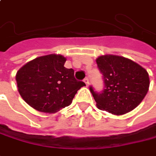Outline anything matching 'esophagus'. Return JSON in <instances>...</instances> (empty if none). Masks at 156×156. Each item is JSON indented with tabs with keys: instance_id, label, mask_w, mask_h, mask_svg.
<instances>
[{
	"instance_id": "obj_1",
	"label": "esophagus",
	"mask_w": 156,
	"mask_h": 156,
	"mask_svg": "<svg viewBox=\"0 0 156 156\" xmlns=\"http://www.w3.org/2000/svg\"><path fill=\"white\" fill-rule=\"evenodd\" d=\"M83 81H84L85 84H86L87 86H89V84H90V82H89V78H87V77H86V78H85V79H84Z\"/></svg>"
}]
</instances>
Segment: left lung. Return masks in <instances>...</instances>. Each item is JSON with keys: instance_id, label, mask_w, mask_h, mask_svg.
<instances>
[{"instance_id": "8db88e82", "label": "left lung", "mask_w": 156, "mask_h": 156, "mask_svg": "<svg viewBox=\"0 0 156 156\" xmlns=\"http://www.w3.org/2000/svg\"><path fill=\"white\" fill-rule=\"evenodd\" d=\"M96 61L105 85L102 93L90 88L97 107L116 116L135 109L148 91L150 82L147 70L130 58L112 54L99 56Z\"/></svg>"}]
</instances>
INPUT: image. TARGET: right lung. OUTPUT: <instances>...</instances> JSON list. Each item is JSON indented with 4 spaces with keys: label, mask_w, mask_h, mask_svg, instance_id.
I'll use <instances>...</instances> for the list:
<instances>
[{
    "label": "right lung",
    "mask_w": 156,
    "mask_h": 156,
    "mask_svg": "<svg viewBox=\"0 0 156 156\" xmlns=\"http://www.w3.org/2000/svg\"><path fill=\"white\" fill-rule=\"evenodd\" d=\"M60 54L40 56L27 62L16 74L18 92L28 105L38 112L55 113L71 105L77 91L85 86L66 68Z\"/></svg>",
    "instance_id": "add662e5"
}]
</instances>
